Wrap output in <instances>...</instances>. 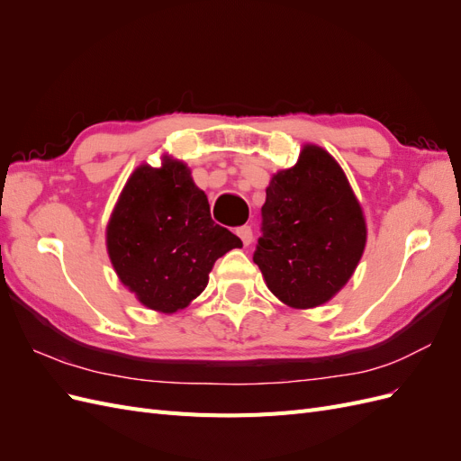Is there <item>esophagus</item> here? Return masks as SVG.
Listing matches in <instances>:
<instances>
[{
	"label": "esophagus",
	"mask_w": 461,
	"mask_h": 461,
	"mask_svg": "<svg viewBox=\"0 0 461 461\" xmlns=\"http://www.w3.org/2000/svg\"><path fill=\"white\" fill-rule=\"evenodd\" d=\"M236 234L240 236V240H242L244 246H249V244H252V240H254V232H252V227H249V225L239 227V229H236Z\"/></svg>",
	"instance_id": "obj_1"
}]
</instances>
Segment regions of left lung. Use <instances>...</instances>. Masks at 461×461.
Wrapping results in <instances>:
<instances>
[{"instance_id": "8db88e82", "label": "left lung", "mask_w": 461, "mask_h": 461, "mask_svg": "<svg viewBox=\"0 0 461 461\" xmlns=\"http://www.w3.org/2000/svg\"><path fill=\"white\" fill-rule=\"evenodd\" d=\"M366 234L364 213L339 163L325 149L305 146L300 161L271 180L254 261L278 300L308 310L348 283Z\"/></svg>"}]
</instances>
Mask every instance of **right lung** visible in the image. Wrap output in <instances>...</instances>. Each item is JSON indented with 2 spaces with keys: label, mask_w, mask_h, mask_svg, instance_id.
Here are the masks:
<instances>
[{
  "label": "right lung",
  "mask_w": 461,
  "mask_h": 461,
  "mask_svg": "<svg viewBox=\"0 0 461 461\" xmlns=\"http://www.w3.org/2000/svg\"><path fill=\"white\" fill-rule=\"evenodd\" d=\"M239 236L217 225L205 194L180 161L132 173L107 225L111 263L146 308L183 310L202 294L213 263L240 248Z\"/></svg>",
  "instance_id": "obj_1"
}]
</instances>
